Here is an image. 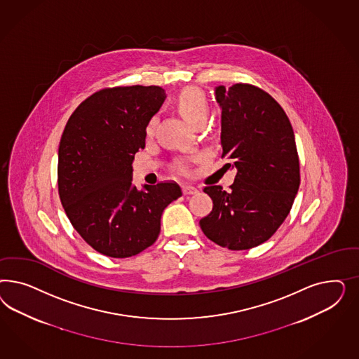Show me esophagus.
Returning <instances> with one entry per match:
<instances>
[{"instance_id":"obj_1","label":"esophagus","mask_w":359,"mask_h":359,"mask_svg":"<svg viewBox=\"0 0 359 359\" xmlns=\"http://www.w3.org/2000/svg\"><path fill=\"white\" fill-rule=\"evenodd\" d=\"M198 192V189L194 185H183V194L184 195H195Z\"/></svg>"}]
</instances>
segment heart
<instances>
[{
	"instance_id": "b5f03b06",
	"label": "heart",
	"mask_w": 359,
	"mask_h": 359,
	"mask_svg": "<svg viewBox=\"0 0 359 359\" xmlns=\"http://www.w3.org/2000/svg\"><path fill=\"white\" fill-rule=\"evenodd\" d=\"M176 108L179 113L188 121L191 125H195L200 121H205L208 114V100L205 93L196 87H187L176 97ZM155 128V118L149 121L146 131L150 134ZM180 171H185V164H177Z\"/></svg>"
}]
</instances>
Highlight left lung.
Returning <instances> with one entry per match:
<instances>
[{"label": "left lung", "mask_w": 359, "mask_h": 359, "mask_svg": "<svg viewBox=\"0 0 359 359\" xmlns=\"http://www.w3.org/2000/svg\"><path fill=\"white\" fill-rule=\"evenodd\" d=\"M221 109L222 158L237 171L226 192L205 187L213 209L200 219L208 238L229 250L266 242L288 216L300 185L294 130L273 98L250 84L215 88Z\"/></svg>", "instance_id": "obj_1"}]
</instances>
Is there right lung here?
Masks as SVG:
<instances>
[{"label":"right lung","instance_id":"add662e5","mask_svg":"<svg viewBox=\"0 0 359 359\" xmlns=\"http://www.w3.org/2000/svg\"><path fill=\"white\" fill-rule=\"evenodd\" d=\"M165 97L155 86L101 89L65 125L57 154L60 201L77 233L107 257L129 258L151 246L164 209L182 196L176 183L141 191L133 184L134 155Z\"/></svg>","mask_w":359,"mask_h":359}]
</instances>
